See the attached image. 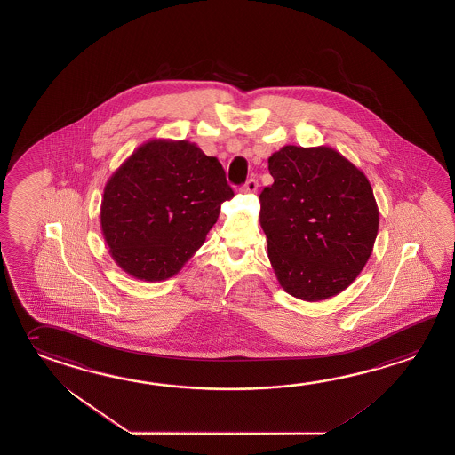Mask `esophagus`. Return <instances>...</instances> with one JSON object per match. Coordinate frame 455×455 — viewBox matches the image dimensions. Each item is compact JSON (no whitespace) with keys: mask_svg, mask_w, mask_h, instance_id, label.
Wrapping results in <instances>:
<instances>
[{"mask_svg":"<svg viewBox=\"0 0 455 455\" xmlns=\"http://www.w3.org/2000/svg\"><path fill=\"white\" fill-rule=\"evenodd\" d=\"M257 188H259V180H257V179H249V180L245 182V186H243V190L250 192V194L257 192Z\"/></svg>","mask_w":455,"mask_h":455,"instance_id":"34e87169","label":"esophagus"}]
</instances>
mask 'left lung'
Returning a JSON list of instances; mask_svg holds the SVG:
<instances>
[{"instance_id":"left-lung-1","label":"left lung","mask_w":455,"mask_h":455,"mask_svg":"<svg viewBox=\"0 0 455 455\" xmlns=\"http://www.w3.org/2000/svg\"><path fill=\"white\" fill-rule=\"evenodd\" d=\"M259 194L267 259L287 294L320 302L355 281L373 251L379 210L365 174L334 148L285 145Z\"/></svg>"}]
</instances>
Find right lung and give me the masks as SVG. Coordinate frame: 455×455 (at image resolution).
<instances>
[{"instance_id":"right-lung-1","label":"right lung","mask_w":455,"mask_h":455,"mask_svg":"<svg viewBox=\"0 0 455 455\" xmlns=\"http://www.w3.org/2000/svg\"><path fill=\"white\" fill-rule=\"evenodd\" d=\"M234 190L221 163L188 140L153 139L108 179L100 224L117 267L163 281L205 242Z\"/></svg>"}]
</instances>
